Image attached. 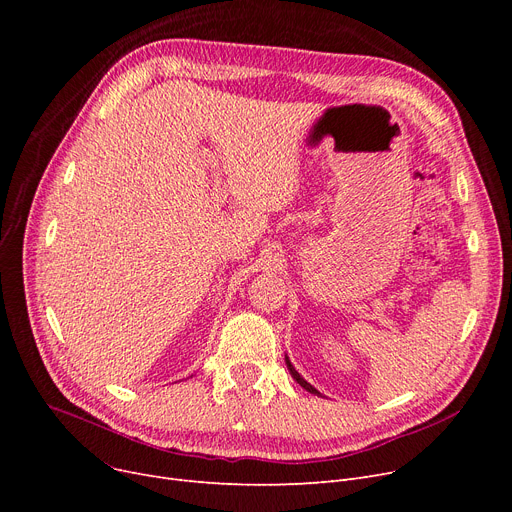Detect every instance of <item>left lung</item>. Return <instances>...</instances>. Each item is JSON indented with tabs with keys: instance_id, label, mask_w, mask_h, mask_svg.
I'll list each match as a JSON object with an SVG mask.
<instances>
[{
	"instance_id": "left-lung-1",
	"label": "left lung",
	"mask_w": 512,
	"mask_h": 512,
	"mask_svg": "<svg viewBox=\"0 0 512 512\" xmlns=\"http://www.w3.org/2000/svg\"><path fill=\"white\" fill-rule=\"evenodd\" d=\"M286 367H288V371H290V375H292V378H294V380H297V382H299V384H301V386H303V388H305L307 392H311V394H317V396H321V394H319V392H317V390H315V388H313V386H311L309 382H305V380L301 378V375H299V371L292 367V363H290L288 359H286Z\"/></svg>"
}]
</instances>
